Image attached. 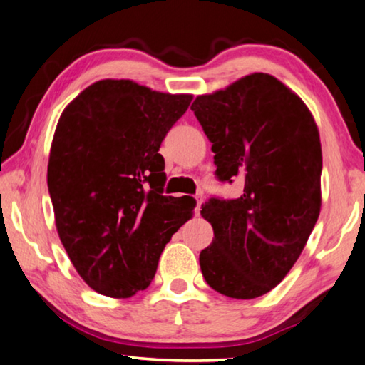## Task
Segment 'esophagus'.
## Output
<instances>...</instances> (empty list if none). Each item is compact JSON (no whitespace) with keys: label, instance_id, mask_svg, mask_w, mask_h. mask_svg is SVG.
Listing matches in <instances>:
<instances>
[{"label":"esophagus","instance_id":"esophagus-1","mask_svg":"<svg viewBox=\"0 0 365 365\" xmlns=\"http://www.w3.org/2000/svg\"><path fill=\"white\" fill-rule=\"evenodd\" d=\"M195 200H197V208H195V210H197V213H199L202 204H204V194H202V192L197 194L195 195Z\"/></svg>","mask_w":365,"mask_h":365}]
</instances>
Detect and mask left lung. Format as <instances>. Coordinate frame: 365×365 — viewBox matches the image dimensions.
<instances>
[{"label": "left lung", "instance_id": "1", "mask_svg": "<svg viewBox=\"0 0 365 365\" xmlns=\"http://www.w3.org/2000/svg\"><path fill=\"white\" fill-rule=\"evenodd\" d=\"M190 110L212 142L215 178L242 182L237 199L212 197L202 207L213 226L199 257L202 274L220 294L264 296L288 274L317 223V126L304 101L264 73L200 95Z\"/></svg>", "mask_w": 365, "mask_h": 365}]
</instances>
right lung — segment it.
<instances>
[{
	"label": "right lung",
	"instance_id": "obj_1",
	"mask_svg": "<svg viewBox=\"0 0 365 365\" xmlns=\"http://www.w3.org/2000/svg\"><path fill=\"white\" fill-rule=\"evenodd\" d=\"M192 95L133 81L92 83L66 106L53 137L48 192L59 239L92 289H145L166 242L192 218L194 197L163 195L160 145Z\"/></svg>",
	"mask_w": 365,
	"mask_h": 365
}]
</instances>
